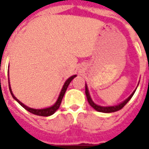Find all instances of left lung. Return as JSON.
<instances>
[{
  "instance_id": "left-lung-1",
  "label": "left lung",
  "mask_w": 149,
  "mask_h": 149,
  "mask_svg": "<svg viewBox=\"0 0 149 149\" xmlns=\"http://www.w3.org/2000/svg\"><path fill=\"white\" fill-rule=\"evenodd\" d=\"M139 84H138V86H139ZM136 89L133 91V93H132V94H131V95L127 98V99L125 100L124 101L120 103V104H118V105L104 107V106H100V105H97V104H96L93 101V100H92L91 95H90V93H89L87 85H86V84H85V93H86V98H87V100H88L90 105H91L93 109H95L96 111H99V112H103V113H112V112H115V111H119V110H120L121 108H123V107L125 106V104H127V102L129 101L130 100H131V98L133 97L134 92H135V91H136Z\"/></svg>"
}]
</instances>
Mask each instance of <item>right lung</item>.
Wrapping results in <instances>:
<instances>
[{
	"label": "right lung",
	"mask_w": 149,
	"mask_h": 149,
	"mask_svg": "<svg viewBox=\"0 0 149 149\" xmlns=\"http://www.w3.org/2000/svg\"><path fill=\"white\" fill-rule=\"evenodd\" d=\"M8 73L9 75V70H8ZM77 77V75H73L72 77H70V78H68L65 82L64 83V85H63V88L60 91V93H59V95H58V97L57 99V100L56 101V103L52 105V106L49 107H46V108H43V109H34V108H31V107H29L26 106V105H24L23 103L18 100L17 98L15 97V95L13 94L12 93V91H11V88H10V80L8 79V83H9V89H10V94L12 95L13 98L16 100V101L18 103V104L21 105L22 107H23L25 110H27L28 111H29L30 113H33V114H36V115H38V116H43V117H48V116H50V115H52L55 112H56L58 108H59V106H60L61 104V102H62V100L63 98V96L65 94V91L67 90V87L68 86L70 85V82L72 81V79H74L75 77ZM9 78V77H8Z\"/></svg>",
	"instance_id": "obj_1"
}]
</instances>
